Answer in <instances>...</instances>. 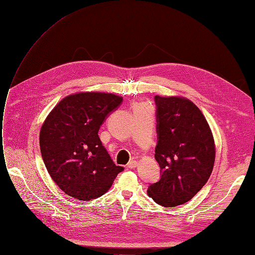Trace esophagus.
I'll use <instances>...</instances> for the list:
<instances>
[{
    "instance_id": "34e87169",
    "label": "esophagus",
    "mask_w": 255,
    "mask_h": 255,
    "mask_svg": "<svg viewBox=\"0 0 255 255\" xmlns=\"http://www.w3.org/2000/svg\"><path fill=\"white\" fill-rule=\"evenodd\" d=\"M136 166H137V162H136V161H130V162L127 164V167H128L129 169H134Z\"/></svg>"
}]
</instances>
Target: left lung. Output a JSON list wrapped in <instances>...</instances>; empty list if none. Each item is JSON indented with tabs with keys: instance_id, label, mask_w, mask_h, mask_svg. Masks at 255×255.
Masks as SVG:
<instances>
[{
	"instance_id": "1",
	"label": "left lung",
	"mask_w": 255,
	"mask_h": 255,
	"mask_svg": "<svg viewBox=\"0 0 255 255\" xmlns=\"http://www.w3.org/2000/svg\"><path fill=\"white\" fill-rule=\"evenodd\" d=\"M157 143L154 157L161 178L148 195L158 205L190 201L209 180L215 158L212 132L201 110L182 98L155 96Z\"/></svg>"
}]
</instances>
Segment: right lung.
I'll list each match as a JSON object with an SVG mask.
<instances>
[{
	"mask_svg": "<svg viewBox=\"0 0 255 255\" xmlns=\"http://www.w3.org/2000/svg\"><path fill=\"white\" fill-rule=\"evenodd\" d=\"M123 98L83 92L63 99L45 120L40 148L47 171L61 189L80 201L107 192L124 167L113 163L99 130Z\"/></svg>",
	"mask_w": 255,
	"mask_h": 255,
	"instance_id": "obj_1",
	"label": "right lung"
}]
</instances>
